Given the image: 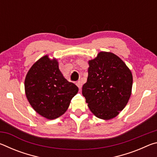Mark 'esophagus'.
Masks as SVG:
<instances>
[{
    "mask_svg": "<svg viewBox=\"0 0 157 157\" xmlns=\"http://www.w3.org/2000/svg\"><path fill=\"white\" fill-rule=\"evenodd\" d=\"M76 85L78 86L79 89H81L82 86V82H81L80 81L77 82H76Z\"/></svg>",
    "mask_w": 157,
    "mask_h": 157,
    "instance_id": "1",
    "label": "esophagus"
}]
</instances>
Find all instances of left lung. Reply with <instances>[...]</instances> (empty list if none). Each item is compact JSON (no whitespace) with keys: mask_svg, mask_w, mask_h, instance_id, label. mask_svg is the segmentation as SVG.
<instances>
[{"mask_svg":"<svg viewBox=\"0 0 157 157\" xmlns=\"http://www.w3.org/2000/svg\"><path fill=\"white\" fill-rule=\"evenodd\" d=\"M88 63V78L82 91L87 105L98 118L107 121L115 118L131 96V71L111 52H100Z\"/></svg>","mask_w":157,"mask_h":157,"instance_id":"8db88e82","label":"left lung"}]
</instances>
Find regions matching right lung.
<instances>
[{
	"instance_id": "add662e5",
	"label": "right lung",
	"mask_w": 157,
	"mask_h": 157,
	"mask_svg": "<svg viewBox=\"0 0 157 157\" xmlns=\"http://www.w3.org/2000/svg\"><path fill=\"white\" fill-rule=\"evenodd\" d=\"M26 98L33 109L48 120L62 116L78 94V87L67 81L56 58L48 55L31 66L25 79Z\"/></svg>"
}]
</instances>
